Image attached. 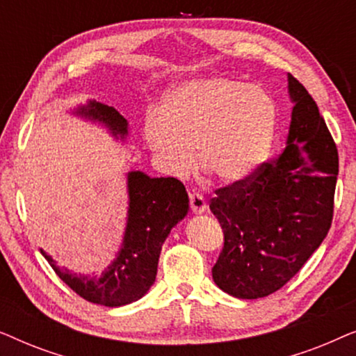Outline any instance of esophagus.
Wrapping results in <instances>:
<instances>
[{
    "label": "esophagus",
    "mask_w": 356,
    "mask_h": 356,
    "mask_svg": "<svg viewBox=\"0 0 356 356\" xmlns=\"http://www.w3.org/2000/svg\"><path fill=\"white\" fill-rule=\"evenodd\" d=\"M189 206H191V211L194 213H202L207 209V202L202 194L191 193L189 194Z\"/></svg>",
    "instance_id": "1"
}]
</instances>
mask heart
I'll return each instance as SVG.
<instances>
[{
    "instance_id": "1",
    "label": "heart",
    "mask_w": 356,
    "mask_h": 356,
    "mask_svg": "<svg viewBox=\"0 0 356 356\" xmlns=\"http://www.w3.org/2000/svg\"><path fill=\"white\" fill-rule=\"evenodd\" d=\"M277 104L261 86L230 77H201L165 95L150 115L144 140L167 172L184 177L197 163L222 183L250 178L269 154ZM195 152H192V147Z\"/></svg>"
}]
</instances>
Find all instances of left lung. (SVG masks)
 I'll return each mask as SVG.
<instances>
[{
    "label": "left lung",
    "mask_w": 356,
    "mask_h": 356,
    "mask_svg": "<svg viewBox=\"0 0 356 356\" xmlns=\"http://www.w3.org/2000/svg\"><path fill=\"white\" fill-rule=\"evenodd\" d=\"M289 90L295 106L284 152L250 178L218 188L209 204L223 232L213 282L236 298L280 290L332 223L337 145L313 97L291 74Z\"/></svg>",
    "instance_id": "8db88e82"
}]
</instances>
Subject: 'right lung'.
Here are the masks:
<instances>
[{
  "mask_svg": "<svg viewBox=\"0 0 356 356\" xmlns=\"http://www.w3.org/2000/svg\"><path fill=\"white\" fill-rule=\"evenodd\" d=\"M79 115L99 120L111 133L124 138L128 121L113 106L90 102L79 108ZM129 211L123 246L100 277L71 274L65 267H56L45 256L56 275L76 291L81 298L102 306H123L143 298L157 275L160 251L172 227L188 213L189 201L184 184L177 178H150L140 172L128 175Z\"/></svg>",
  "mask_w": 356,
  "mask_h": 356,
  "instance_id": "add662e5",
  "label": "right lung"
}]
</instances>
